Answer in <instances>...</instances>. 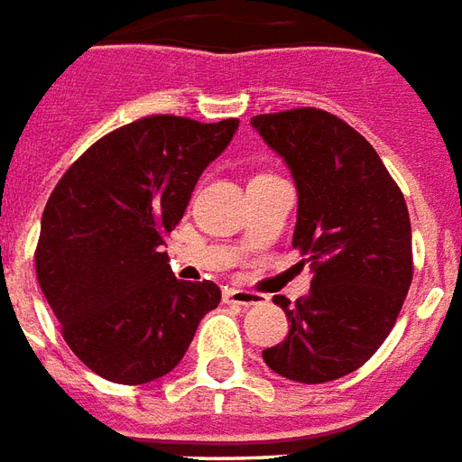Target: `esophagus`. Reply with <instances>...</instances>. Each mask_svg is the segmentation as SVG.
I'll use <instances>...</instances> for the list:
<instances>
[{"instance_id": "esophagus-1", "label": "esophagus", "mask_w": 462, "mask_h": 462, "mask_svg": "<svg viewBox=\"0 0 462 462\" xmlns=\"http://www.w3.org/2000/svg\"><path fill=\"white\" fill-rule=\"evenodd\" d=\"M222 299L227 303H235V306H257V303H264L266 296H259L254 291H242V289H225Z\"/></svg>"}]
</instances>
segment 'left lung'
Returning <instances> with one entry per match:
<instances>
[{"instance_id":"1","label":"left lung","mask_w":462,"mask_h":462,"mask_svg":"<svg viewBox=\"0 0 462 462\" xmlns=\"http://www.w3.org/2000/svg\"><path fill=\"white\" fill-rule=\"evenodd\" d=\"M252 126L291 171L293 247L313 274L296 303L274 296L289 336L262 357L293 382H333L377 353L411 286L404 196L370 142L330 112L286 109L257 115Z\"/></svg>"}]
</instances>
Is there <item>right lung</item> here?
<instances>
[{"label": "right lung", "instance_id": "obj_1", "mask_svg": "<svg viewBox=\"0 0 462 462\" xmlns=\"http://www.w3.org/2000/svg\"><path fill=\"white\" fill-rule=\"evenodd\" d=\"M237 126V119H136L95 142L53 188L36 276L68 347L95 374L117 384L169 374L200 318L217 309L213 282L173 276L163 237Z\"/></svg>", "mask_w": 462, "mask_h": 462}]
</instances>
